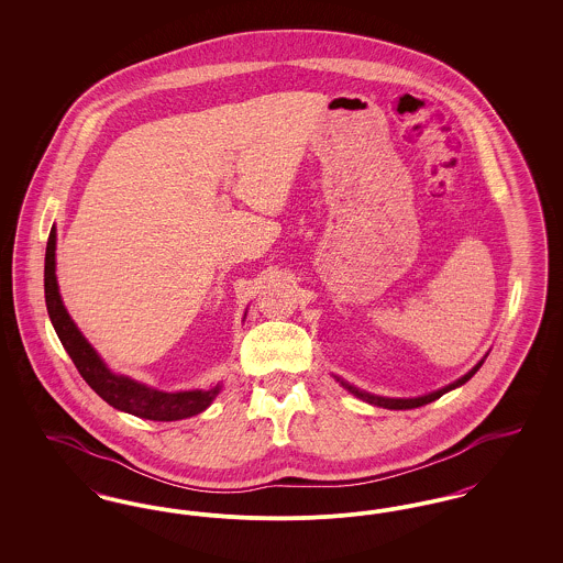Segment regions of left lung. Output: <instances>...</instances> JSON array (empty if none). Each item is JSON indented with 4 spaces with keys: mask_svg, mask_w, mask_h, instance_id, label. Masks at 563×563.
<instances>
[{
    "mask_svg": "<svg viewBox=\"0 0 563 563\" xmlns=\"http://www.w3.org/2000/svg\"><path fill=\"white\" fill-rule=\"evenodd\" d=\"M489 354V352H487ZM487 354L483 356L482 361L468 372V374L462 375V377H457L455 382L452 384H448V386H443V388H439V390H432L429 395H422V397H411V399H395V397H379V395H372V393H367V390H361V388H356L354 384H350L346 379H342L340 375H333L346 390H349L350 395H354L356 399H361V401L369 402V405H375V407H384V409H413V407H422V405H429V402L437 401L439 397H443L445 393H450V390H454L457 386H462V384H466L473 375L479 372V367L483 365V361L487 358Z\"/></svg>",
    "mask_w": 563,
    "mask_h": 563,
    "instance_id": "left-lung-1",
    "label": "left lung"
}]
</instances>
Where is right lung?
<instances>
[{
    "label": "right lung",
    "instance_id": "1",
    "mask_svg": "<svg viewBox=\"0 0 563 563\" xmlns=\"http://www.w3.org/2000/svg\"><path fill=\"white\" fill-rule=\"evenodd\" d=\"M44 294H46V308L53 321L54 331L71 356L74 365L78 367L86 384L113 409L126 411L143 420L154 422H173L191 418L202 413L214 397L221 393V384L209 390H179L166 393L143 382H136L124 374H115L108 367V363L99 356V352L90 346V342L81 335L78 324L69 317L63 297L58 294L56 280V228L53 225L48 244H46V264H44ZM246 317V314H244Z\"/></svg>",
    "mask_w": 563,
    "mask_h": 563
}]
</instances>
